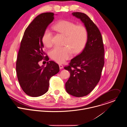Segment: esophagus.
<instances>
[{
  "mask_svg": "<svg viewBox=\"0 0 127 127\" xmlns=\"http://www.w3.org/2000/svg\"><path fill=\"white\" fill-rule=\"evenodd\" d=\"M59 68H60V69H62L63 68V66L62 64H59Z\"/></svg>",
  "mask_w": 127,
  "mask_h": 127,
  "instance_id": "esophagus-1",
  "label": "esophagus"
}]
</instances>
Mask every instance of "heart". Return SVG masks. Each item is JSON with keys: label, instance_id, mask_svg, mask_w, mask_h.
Segmentation results:
<instances>
[{"label": "heart", "instance_id": "b5f03b06", "mask_svg": "<svg viewBox=\"0 0 127 127\" xmlns=\"http://www.w3.org/2000/svg\"><path fill=\"white\" fill-rule=\"evenodd\" d=\"M54 30L65 36L63 47H55L50 52L51 58L57 63H61L70 58L72 52L79 53L84 48L88 38V31L86 27L68 21H61L54 25ZM42 41L47 47L53 45V33L46 30L43 35Z\"/></svg>", "mask_w": 127, "mask_h": 127}]
</instances>
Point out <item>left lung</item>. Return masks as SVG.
I'll use <instances>...</instances> for the list:
<instances>
[{
  "instance_id": "obj_1",
  "label": "left lung",
  "mask_w": 127,
  "mask_h": 127,
  "mask_svg": "<svg viewBox=\"0 0 127 127\" xmlns=\"http://www.w3.org/2000/svg\"><path fill=\"white\" fill-rule=\"evenodd\" d=\"M72 14L84 24L88 31V38L82 52L64 67L70 73L65 88L69 95L82 97L92 92L100 79L104 50L100 32L91 19L84 13Z\"/></svg>"
}]
</instances>
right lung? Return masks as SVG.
I'll use <instances>...</instances> for the list:
<instances>
[{
  "label": "right lung",
  "mask_w": 127,
  "mask_h": 127,
  "mask_svg": "<svg viewBox=\"0 0 127 127\" xmlns=\"http://www.w3.org/2000/svg\"><path fill=\"white\" fill-rule=\"evenodd\" d=\"M54 16V13L46 12L35 18L25 31L18 53L16 63L17 79L23 91L32 97L46 93L51 77L59 71L58 64L53 61L47 62L45 67L39 64L45 55L43 35ZM44 60H48V57L45 56Z\"/></svg>",
  "instance_id": "obj_1"
}]
</instances>
